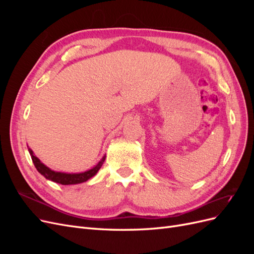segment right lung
<instances>
[{"label":"right lung","instance_id":"add662e5","mask_svg":"<svg viewBox=\"0 0 254 254\" xmlns=\"http://www.w3.org/2000/svg\"><path fill=\"white\" fill-rule=\"evenodd\" d=\"M28 151L30 153V157H32V160H33L35 167L37 168L38 172H39L42 176H44L47 179H49L53 182L64 184V186H68V184H78V183H82L84 181L89 180L90 178H92V177L96 175V173L99 171V168L102 167L104 161L106 159V156H104L102 158V160L99 161V162L93 168H91V170H89L87 172L78 173V174H66V173L52 171L51 168H49L48 166H45L43 163H41V161L34 155L32 149L28 148Z\"/></svg>","mask_w":254,"mask_h":254}]
</instances>
